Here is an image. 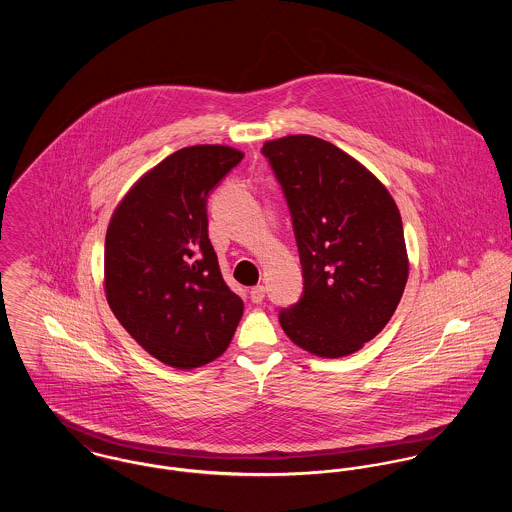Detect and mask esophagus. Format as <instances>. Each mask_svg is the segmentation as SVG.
Masks as SVG:
<instances>
[{
  "instance_id": "obj_1",
  "label": "esophagus",
  "mask_w": 512,
  "mask_h": 512,
  "mask_svg": "<svg viewBox=\"0 0 512 512\" xmlns=\"http://www.w3.org/2000/svg\"><path fill=\"white\" fill-rule=\"evenodd\" d=\"M264 297H266V288H264V286H254V288L250 290V299H252L254 303H262Z\"/></svg>"
}]
</instances>
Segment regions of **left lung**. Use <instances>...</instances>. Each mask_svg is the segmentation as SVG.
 <instances>
[{"instance_id": "left-lung-1", "label": "left lung", "mask_w": 512, "mask_h": 512, "mask_svg": "<svg viewBox=\"0 0 512 512\" xmlns=\"http://www.w3.org/2000/svg\"><path fill=\"white\" fill-rule=\"evenodd\" d=\"M262 153L290 205L303 272L280 325L311 355H353L386 327L408 282L400 211L363 163L321 138L270 140Z\"/></svg>"}]
</instances>
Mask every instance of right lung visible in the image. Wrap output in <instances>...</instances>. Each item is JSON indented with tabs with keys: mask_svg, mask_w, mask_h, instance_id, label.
<instances>
[{
	"mask_svg": "<svg viewBox=\"0 0 512 512\" xmlns=\"http://www.w3.org/2000/svg\"><path fill=\"white\" fill-rule=\"evenodd\" d=\"M230 146L183 147L118 203L104 244V292L132 339L163 365L189 370L226 351L244 311L220 274L207 197L242 161Z\"/></svg>",
	"mask_w": 512,
	"mask_h": 512,
	"instance_id": "right-lung-1",
	"label": "right lung"
}]
</instances>
